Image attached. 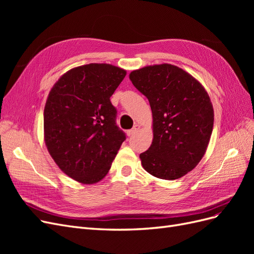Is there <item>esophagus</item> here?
I'll use <instances>...</instances> for the list:
<instances>
[{"label":"esophagus","instance_id":"obj_1","mask_svg":"<svg viewBox=\"0 0 254 254\" xmlns=\"http://www.w3.org/2000/svg\"><path fill=\"white\" fill-rule=\"evenodd\" d=\"M140 125H134L133 126V128L132 129H130V130H128V131H127V135L128 136H131V135H133V134H135L137 131H139V130H140Z\"/></svg>","mask_w":254,"mask_h":254}]
</instances>
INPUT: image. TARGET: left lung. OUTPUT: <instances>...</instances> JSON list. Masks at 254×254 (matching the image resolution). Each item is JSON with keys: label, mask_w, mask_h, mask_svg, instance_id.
I'll list each match as a JSON object with an SVG mask.
<instances>
[{"label": "left lung", "mask_w": 254, "mask_h": 254, "mask_svg": "<svg viewBox=\"0 0 254 254\" xmlns=\"http://www.w3.org/2000/svg\"><path fill=\"white\" fill-rule=\"evenodd\" d=\"M148 98L153 139L140 155L144 170L175 180L197 166L209 145L214 110L204 87L190 73L170 64L147 65L129 74Z\"/></svg>", "instance_id": "1"}]
</instances>
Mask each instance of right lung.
I'll use <instances>...</instances> for the list:
<instances>
[{
	"label": "right lung",
	"instance_id": "right-lung-1",
	"mask_svg": "<svg viewBox=\"0 0 254 254\" xmlns=\"http://www.w3.org/2000/svg\"><path fill=\"white\" fill-rule=\"evenodd\" d=\"M125 76L124 68L109 64H84L64 73L50 91L44 142L58 167L75 181H101L126 139L110 102Z\"/></svg>",
	"mask_w": 254,
	"mask_h": 254
}]
</instances>
